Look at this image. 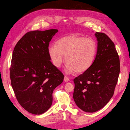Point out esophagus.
Here are the masks:
<instances>
[{"label": "esophagus", "mask_w": 130, "mask_h": 130, "mask_svg": "<svg viewBox=\"0 0 130 130\" xmlns=\"http://www.w3.org/2000/svg\"><path fill=\"white\" fill-rule=\"evenodd\" d=\"M64 81H65V82H68V81H69V79L67 77H66V76H65L64 77Z\"/></svg>", "instance_id": "1"}]
</instances>
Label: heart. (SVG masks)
Wrapping results in <instances>:
<instances>
[{
    "instance_id": "1",
    "label": "heart",
    "mask_w": 130,
    "mask_h": 130,
    "mask_svg": "<svg viewBox=\"0 0 130 130\" xmlns=\"http://www.w3.org/2000/svg\"><path fill=\"white\" fill-rule=\"evenodd\" d=\"M53 64L60 67L64 62V55L67 62L68 73L75 71L82 73L93 64L97 53V45L94 40L77 35H69L51 44L48 48Z\"/></svg>"
}]
</instances>
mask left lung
<instances>
[{
    "instance_id": "1",
    "label": "left lung",
    "mask_w": 130,
    "mask_h": 130,
    "mask_svg": "<svg viewBox=\"0 0 130 130\" xmlns=\"http://www.w3.org/2000/svg\"><path fill=\"white\" fill-rule=\"evenodd\" d=\"M97 52L86 71L73 80V97L82 110L94 113L103 107L114 95L120 72V61L114 43L103 33L96 32Z\"/></svg>"
}]
</instances>
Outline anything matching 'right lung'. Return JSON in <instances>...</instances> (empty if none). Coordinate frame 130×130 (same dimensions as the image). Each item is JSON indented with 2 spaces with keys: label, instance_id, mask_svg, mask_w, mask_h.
<instances>
[{
  "label": "right lung",
  "instance_id": "obj_1",
  "mask_svg": "<svg viewBox=\"0 0 130 130\" xmlns=\"http://www.w3.org/2000/svg\"><path fill=\"white\" fill-rule=\"evenodd\" d=\"M57 29L25 34L13 50L10 67L11 85L16 99L28 112L40 115L51 107L54 89L63 74L51 62L48 48Z\"/></svg>",
  "mask_w": 130,
  "mask_h": 130
}]
</instances>
